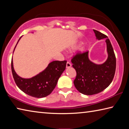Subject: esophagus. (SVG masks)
Wrapping results in <instances>:
<instances>
[{
  "instance_id": "obj_1",
  "label": "esophagus",
  "mask_w": 129,
  "mask_h": 129,
  "mask_svg": "<svg viewBox=\"0 0 129 129\" xmlns=\"http://www.w3.org/2000/svg\"><path fill=\"white\" fill-rule=\"evenodd\" d=\"M71 66H72V64H71V62H67L66 67H67V68H70Z\"/></svg>"
}]
</instances>
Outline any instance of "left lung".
<instances>
[{
	"label": "left lung",
	"mask_w": 129,
	"mask_h": 129,
	"mask_svg": "<svg viewBox=\"0 0 129 129\" xmlns=\"http://www.w3.org/2000/svg\"><path fill=\"white\" fill-rule=\"evenodd\" d=\"M98 40L106 38L108 57L102 64H96L89 59L88 51L78 53L72 58V67L77 75L74 85L77 90L85 95L101 92L112 82L116 68V58L114 50L108 36L94 29Z\"/></svg>",
	"instance_id": "obj_1"
}]
</instances>
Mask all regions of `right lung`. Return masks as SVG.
Wrapping results in <instances>:
<instances>
[{"label":"right lung","mask_w":129,"mask_h":129,"mask_svg":"<svg viewBox=\"0 0 129 129\" xmlns=\"http://www.w3.org/2000/svg\"><path fill=\"white\" fill-rule=\"evenodd\" d=\"M66 64L65 60L53 61L43 72L30 78H21L17 75L14 68L12 58L11 69L15 82L21 90L32 97L43 98L50 94L55 88L58 78L65 69Z\"/></svg>","instance_id":"1"}]
</instances>
